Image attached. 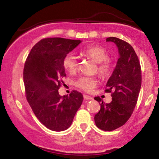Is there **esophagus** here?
<instances>
[{"instance_id": "esophagus-1", "label": "esophagus", "mask_w": 159, "mask_h": 159, "mask_svg": "<svg viewBox=\"0 0 159 159\" xmlns=\"http://www.w3.org/2000/svg\"><path fill=\"white\" fill-rule=\"evenodd\" d=\"M83 97L85 100H93V97H91V96H90V95H84Z\"/></svg>"}]
</instances>
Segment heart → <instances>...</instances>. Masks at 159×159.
<instances>
[{
    "mask_svg": "<svg viewBox=\"0 0 159 159\" xmlns=\"http://www.w3.org/2000/svg\"><path fill=\"white\" fill-rule=\"evenodd\" d=\"M82 53L98 63V71L102 77L109 75L111 69V64L108 59V53L104 48L99 45H89L82 51ZM63 66L65 70L70 74H74L78 68L77 58L73 53H68L63 59ZM76 86L90 93L98 84V80L94 77L82 76L75 82Z\"/></svg>",
    "mask_w": 159,
    "mask_h": 159,
    "instance_id": "obj_1",
    "label": "heart"
}]
</instances>
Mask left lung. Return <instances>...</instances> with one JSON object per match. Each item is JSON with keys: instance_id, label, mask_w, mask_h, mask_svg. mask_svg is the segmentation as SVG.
Segmentation results:
<instances>
[{"instance_id": "1", "label": "left lung", "mask_w": 159, "mask_h": 159, "mask_svg": "<svg viewBox=\"0 0 159 159\" xmlns=\"http://www.w3.org/2000/svg\"><path fill=\"white\" fill-rule=\"evenodd\" d=\"M106 41L116 45L119 58L105 90L111 93L112 101L104 103L100 97L94 98L101 106L94 119L99 129L112 131L125 125L131 116L140 93L142 73L138 57L131 45L114 37L106 38Z\"/></svg>"}]
</instances>
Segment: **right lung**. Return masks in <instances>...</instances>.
Wrapping results in <instances>:
<instances>
[{
	"mask_svg": "<svg viewBox=\"0 0 159 159\" xmlns=\"http://www.w3.org/2000/svg\"><path fill=\"white\" fill-rule=\"evenodd\" d=\"M81 41L62 38H44L32 48L24 67L26 98L39 121L49 129H68L81 106L83 96L77 90L58 93L66 77L63 59Z\"/></svg>",
	"mask_w": 159,
	"mask_h": 159,
	"instance_id": "1",
	"label": "right lung"
}]
</instances>
